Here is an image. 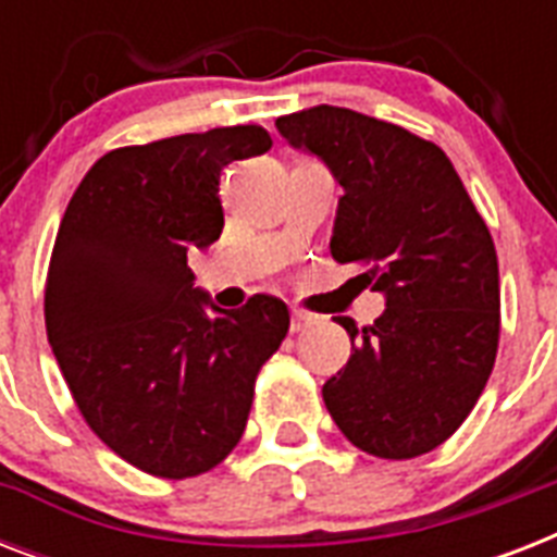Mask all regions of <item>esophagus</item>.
Returning <instances> with one entry per match:
<instances>
[{"label": "esophagus", "instance_id": "34e87169", "mask_svg": "<svg viewBox=\"0 0 557 557\" xmlns=\"http://www.w3.org/2000/svg\"><path fill=\"white\" fill-rule=\"evenodd\" d=\"M314 323V314L304 312V309H292V332H306Z\"/></svg>", "mask_w": 557, "mask_h": 557}]
</instances>
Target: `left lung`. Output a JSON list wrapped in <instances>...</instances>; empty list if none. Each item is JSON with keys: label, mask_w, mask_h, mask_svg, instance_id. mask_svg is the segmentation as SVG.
I'll return each instance as SVG.
<instances>
[{"label": "left lung", "mask_w": 557, "mask_h": 557, "mask_svg": "<svg viewBox=\"0 0 557 557\" xmlns=\"http://www.w3.org/2000/svg\"><path fill=\"white\" fill-rule=\"evenodd\" d=\"M295 150L321 159L344 196L330 251L352 265L384 314L358 330L323 401L356 448L381 459L428 454L466 422L492 375L500 335L497 251L436 144L344 107L277 117Z\"/></svg>", "instance_id": "left-lung-1"}]
</instances>
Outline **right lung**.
Here are the masks:
<instances>
[{"mask_svg": "<svg viewBox=\"0 0 557 557\" xmlns=\"http://www.w3.org/2000/svg\"><path fill=\"white\" fill-rule=\"evenodd\" d=\"M271 150L262 126H219L91 164L57 231L46 330L89 428L129 466L185 480L234 450L253 381L288 332L283 300L219 309L187 253L222 234L219 176Z\"/></svg>", "mask_w": 557, "mask_h": 557, "instance_id": "obj_1", "label": "right lung"}]
</instances>
